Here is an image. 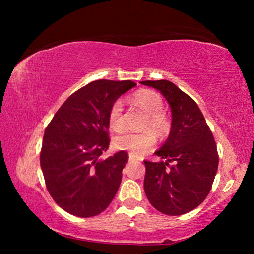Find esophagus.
Returning a JSON list of instances; mask_svg holds the SVG:
<instances>
[{
  "instance_id": "obj_1",
  "label": "esophagus",
  "mask_w": 254,
  "mask_h": 254,
  "mask_svg": "<svg viewBox=\"0 0 254 254\" xmlns=\"http://www.w3.org/2000/svg\"><path fill=\"white\" fill-rule=\"evenodd\" d=\"M135 160H137V158L134 156V154L128 153V161H135Z\"/></svg>"
}]
</instances>
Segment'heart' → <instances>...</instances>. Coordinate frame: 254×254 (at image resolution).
Here are the masks:
<instances>
[{"instance_id":"b5f03b06","label":"heart","mask_w":254,"mask_h":254,"mask_svg":"<svg viewBox=\"0 0 254 254\" xmlns=\"http://www.w3.org/2000/svg\"><path fill=\"white\" fill-rule=\"evenodd\" d=\"M133 104L139 106L145 114L144 127L153 128L158 134H163L168 130V121L162 113L163 101L158 93L153 91H139L131 97ZM110 127L114 131H122L124 127L123 104L121 101H117L112 105L109 113ZM156 143V135L150 130L142 132H126L115 139V147L121 150H127L134 156H141L151 149Z\"/></svg>"}]
</instances>
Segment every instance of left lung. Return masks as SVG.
<instances>
[{"label": "left lung", "mask_w": 254, "mask_h": 254, "mask_svg": "<svg viewBox=\"0 0 254 254\" xmlns=\"http://www.w3.org/2000/svg\"><path fill=\"white\" fill-rule=\"evenodd\" d=\"M168 102L171 128L154 154L163 160L144 161V191L154 208L177 216L203 203L218 167L214 136L196 102L169 80H143Z\"/></svg>", "instance_id": "obj_1"}]
</instances>
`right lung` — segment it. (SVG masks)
Here are the masks:
<instances>
[{
  "label": "right lung",
  "mask_w": 254,
  "mask_h": 254,
  "mask_svg": "<svg viewBox=\"0 0 254 254\" xmlns=\"http://www.w3.org/2000/svg\"><path fill=\"white\" fill-rule=\"evenodd\" d=\"M135 85L132 80L92 81L71 94L47 127L41 170L49 194L67 213L96 216L117 194L127 153L106 159L101 154L110 144L111 107Z\"/></svg>",
  "instance_id": "right-lung-1"
}]
</instances>
